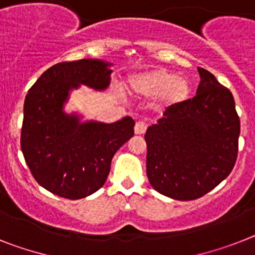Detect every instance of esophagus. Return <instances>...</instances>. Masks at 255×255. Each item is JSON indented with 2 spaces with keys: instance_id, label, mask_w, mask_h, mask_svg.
I'll list each match as a JSON object with an SVG mask.
<instances>
[{
  "instance_id": "1",
  "label": "esophagus",
  "mask_w": 255,
  "mask_h": 255,
  "mask_svg": "<svg viewBox=\"0 0 255 255\" xmlns=\"http://www.w3.org/2000/svg\"><path fill=\"white\" fill-rule=\"evenodd\" d=\"M146 132V124L144 122H137L134 124V133L136 134H144Z\"/></svg>"
}]
</instances>
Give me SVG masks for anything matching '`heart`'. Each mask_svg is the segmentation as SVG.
<instances>
[{
    "label": "heart",
    "mask_w": 255,
    "mask_h": 255,
    "mask_svg": "<svg viewBox=\"0 0 255 255\" xmlns=\"http://www.w3.org/2000/svg\"><path fill=\"white\" fill-rule=\"evenodd\" d=\"M126 88L133 97H155L158 108L164 110L180 106L189 98L192 91L187 78L163 67L133 72L127 78Z\"/></svg>",
    "instance_id": "1"
}]
</instances>
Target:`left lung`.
Here are the masks:
<instances>
[{"instance_id": "left-lung-1", "label": "left lung", "mask_w": 255, "mask_h": 255, "mask_svg": "<svg viewBox=\"0 0 255 255\" xmlns=\"http://www.w3.org/2000/svg\"><path fill=\"white\" fill-rule=\"evenodd\" d=\"M196 96L147 127L146 175L158 193L200 198L226 179L237 158L240 119L230 89L205 68Z\"/></svg>"}]
</instances>
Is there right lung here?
I'll use <instances>...</instances> for the list:
<instances>
[{"mask_svg":"<svg viewBox=\"0 0 255 255\" xmlns=\"http://www.w3.org/2000/svg\"><path fill=\"white\" fill-rule=\"evenodd\" d=\"M111 66L92 58L57 63L25 96L23 155L36 181L57 196L80 200L97 192L108 179L114 154L133 136L131 117L104 123L65 110L70 95L81 85L106 91Z\"/></svg>","mask_w":255,"mask_h":255,"instance_id":"add662e5","label":"right lung"}]
</instances>
